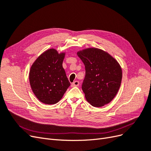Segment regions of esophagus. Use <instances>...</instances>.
<instances>
[{
    "mask_svg": "<svg viewBox=\"0 0 151 151\" xmlns=\"http://www.w3.org/2000/svg\"><path fill=\"white\" fill-rule=\"evenodd\" d=\"M79 85V82L77 81H76L71 84V86L72 87H75V86H78Z\"/></svg>",
    "mask_w": 151,
    "mask_h": 151,
    "instance_id": "obj_1",
    "label": "esophagus"
}]
</instances>
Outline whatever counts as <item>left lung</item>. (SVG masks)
Segmentation results:
<instances>
[{"label": "left lung", "instance_id": "1", "mask_svg": "<svg viewBox=\"0 0 151 151\" xmlns=\"http://www.w3.org/2000/svg\"><path fill=\"white\" fill-rule=\"evenodd\" d=\"M85 65L82 89L92 106L101 107L112 101L121 85L122 70L118 62L107 52L95 48L77 52Z\"/></svg>", "mask_w": 151, "mask_h": 151}]
</instances>
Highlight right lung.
Segmentation results:
<instances>
[{
  "mask_svg": "<svg viewBox=\"0 0 151 151\" xmlns=\"http://www.w3.org/2000/svg\"><path fill=\"white\" fill-rule=\"evenodd\" d=\"M65 53L49 49L38 57L31 67L29 78L33 93L47 104L58 103L70 86L62 67Z\"/></svg>",
  "mask_w": 151,
  "mask_h": 151,
  "instance_id": "obj_1",
  "label": "right lung"
}]
</instances>
